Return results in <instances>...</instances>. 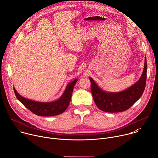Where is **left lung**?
<instances>
[{
    "label": "left lung",
    "mask_w": 158,
    "mask_h": 158,
    "mask_svg": "<svg viewBox=\"0 0 158 158\" xmlns=\"http://www.w3.org/2000/svg\"><path fill=\"white\" fill-rule=\"evenodd\" d=\"M147 62L145 57L143 74L137 82L124 91L118 93L106 92L99 87L89 77L91 90L96 106L99 109L107 112H119L130 108L142 96L146 86Z\"/></svg>",
    "instance_id": "1"
}]
</instances>
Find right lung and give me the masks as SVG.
I'll use <instances>...</instances> for the list:
<instances>
[{"label":"right lung","instance_id":"right-lung-1","mask_svg":"<svg viewBox=\"0 0 158 158\" xmlns=\"http://www.w3.org/2000/svg\"><path fill=\"white\" fill-rule=\"evenodd\" d=\"M78 81L76 79L67 85L62 96L52 102H38L20 96L14 87L17 99L34 114L40 116H53L62 114L68 107L71 101L74 87Z\"/></svg>","mask_w":158,"mask_h":158}]
</instances>
